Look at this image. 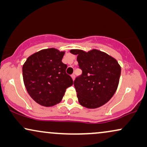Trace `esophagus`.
<instances>
[{"label": "esophagus", "mask_w": 147, "mask_h": 147, "mask_svg": "<svg viewBox=\"0 0 147 147\" xmlns=\"http://www.w3.org/2000/svg\"><path fill=\"white\" fill-rule=\"evenodd\" d=\"M72 79H73V80H74V79H75V74H72V75L71 76Z\"/></svg>", "instance_id": "1"}]
</instances>
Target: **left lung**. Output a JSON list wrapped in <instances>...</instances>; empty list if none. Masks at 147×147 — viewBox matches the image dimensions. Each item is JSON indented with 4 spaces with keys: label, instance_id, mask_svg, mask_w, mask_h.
<instances>
[{
    "label": "left lung",
    "instance_id": "8db88e82",
    "mask_svg": "<svg viewBox=\"0 0 147 147\" xmlns=\"http://www.w3.org/2000/svg\"><path fill=\"white\" fill-rule=\"evenodd\" d=\"M77 55L81 76L74 81L78 102L84 107L94 109L109 101L117 90L121 67L117 60L98 49L86 52L71 49Z\"/></svg>",
    "mask_w": 147,
    "mask_h": 147
}]
</instances>
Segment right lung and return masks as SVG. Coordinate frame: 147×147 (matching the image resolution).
Here are the masks:
<instances>
[{
	"instance_id": "add662e5",
	"label": "right lung",
	"mask_w": 147,
	"mask_h": 147,
	"mask_svg": "<svg viewBox=\"0 0 147 147\" xmlns=\"http://www.w3.org/2000/svg\"><path fill=\"white\" fill-rule=\"evenodd\" d=\"M65 51L55 48L42 49L27 58L23 65V78L29 96L41 106L51 107L61 101L65 90L73 85L61 61Z\"/></svg>"
}]
</instances>
